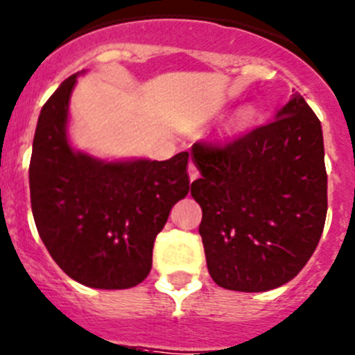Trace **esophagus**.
<instances>
[{"label":"esophagus","mask_w":355,"mask_h":355,"mask_svg":"<svg viewBox=\"0 0 355 355\" xmlns=\"http://www.w3.org/2000/svg\"><path fill=\"white\" fill-rule=\"evenodd\" d=\"M188 174H190V181H195L200 175L199 168H197V165L193 162H190V165H188Z\"/></svg>","instance_id":"obj_1"}]
</instances>
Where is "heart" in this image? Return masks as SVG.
Wrapping results in <instances>:
<instances>
[{
    "label": "heart",
    "instance_id": "b5f03b06",
    "mask_svg": "<svg viewBox=\"0 0 355 355\" xmlns=\"http://www.w3.org/2000/svg\"><path fill=\"white\" fill-rule=\"evenodd\" d=\"M250 119H252V110H243L239 114V123H248Z\"/></svg>",
    "mask_w": 355,
    "mask_h": 355
}]
</instances>
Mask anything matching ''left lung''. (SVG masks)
<instances>
[{
    "mask_svg": "<svg viewBox=\"0 0 355 355\" xmlns=\"http://www.w3.org/2000/svg\"><path fill=\"white\" fill-rule=\"evenodd\" d=\"M199 234L214 284L264 292L291 282L320 241L327 214L322 126L299 93L276 119L225 142H195Z\"/></svg>",
    "mask_w": 355,
    "mask_h": 355,
    "instance_id": "8db88e82",
    "label": "left lung"
}]
</instances>
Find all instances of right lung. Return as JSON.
<instances>
[{
  "label": "right lung",
  "instance_id": "obj_1",
  "mask_svg": "<svg viewBox=\"0 0 355 355\" xmlns=\"http://www.w3.org/2000/svg\"><path fill=\"white\" fill-rule=\"evenodd\" d=\"M68 77L42 107L29 162L35 223L58 266L93 288H130L153 264L156 234L190 190L188 151L168 160L105 162L67 141Z\"/></svg>",
  "mask_w": 355,
  "mask_h": 355
}]
</instances>
